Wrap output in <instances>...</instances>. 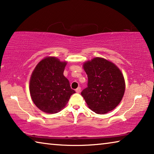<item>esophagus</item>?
<instances>
[{"label":"esophagus","instance_id":"esophagus-1","mask_svg":"<svg viewBox=\"0 0 154 154\" xmlns=\"http://www.w3.org/2000/svg\"><path fill=\"white\" fill-rule=\"evenodd\" d=\"M75 91H76L77 93H80L81 92V88L80 87H78L76 90H75Z\"/></svg>","mask_w":154,"mask_h":154}]
</instances>
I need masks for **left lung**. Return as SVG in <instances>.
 <instances>
[{"mask_svg": "<svg viewBox=\"0 0 154 154\" xmlns=\"http://www.w3.org/2000/svg\"><path fill=\"white\" fill-rule=\"evenodd\" d=\"M88 75V87L81 94L89 108L98 114L111 111L121 102L125 81L119 68L103 58H94L83 64Z\"/></svg>", "mask_w": 154, "mask_h": 154, "instance_id": "obj_1", "label": "left lung"}]
</instances>
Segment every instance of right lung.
Masks as SVG:
<instances>
[{
    "label": "right lung",
    "instance_id": "add662e5",
    "mask_svg": "<svg viewBox=\"0 0 154 154\" xmlns=\"http://www.w3.org/2000/svg\"><path fill=\"white\" fill-rule=\"evenodd\" d=\"M66 62L47 57L38 62L30 79V93L33 103L47 113L61 111L75 91L64 76Z\"/></svg>",
    "mask_w": 154,
    "mask_h": 154
}]
</instances>
